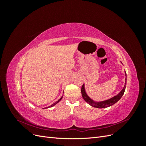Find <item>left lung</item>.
Here are the masks:
<instances>
[{"label": "left lung", "mask_w": 146, "mask_h": 146, "mask_svg": "<svg viewBox=\"0 0 146 146\" xmlns=\"http://www.w3.org/2000/svg\"><path fill=\"white\" fill-rule=\"evenodd\" d=\"M125 85L123 86V89L121 90V91L119 92L118 94L115 96L113 98L110 99L108 100L102 101V102H96L93 101L92 99H91L86 94L85 90V86H84V84L82 86L81 92H82V95L83 99L85 100L88 104H89L92 107H94L96 108H104L110 107V106H111L116 104L117 101L120 100V99L122 98L123 93H124L125 90V87H126V82H127V75L125 72Z\"/></svg>", "instance_id": "8db88e82"}]
</instances>
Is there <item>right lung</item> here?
Here are the masks:
<instances>
[{
  "instance_id": "1",
  "label": "right lung",
  "mask_w": 146,
  "mask_h": 146,
  "mask_svg": "<svg viewBox=\"0 0 146 146\" xmlns=\"http://www.w3.org/2000/svg\"><path fill=\"white\" fill-rule=\"evenodd\" d=\"M62 98H63V97H61V98H60V99H59L58 101L56 102H55L54 104H53L52 105H50V106L49 107H53V106H54L55 105H56V104L57 103H58V102H60V101L61 100V99H62ZM49 107H46V108H49Z\"/></svg>"
}]
</instances>
